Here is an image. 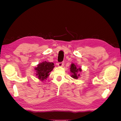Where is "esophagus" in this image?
<instances>
[{
  "mask_svg": "<svg viewBox=\"0 0 121 121\" xmlns=\"http://www.w3.org/2000/svg\"><path fill=\"white\" fill-rule=\"evenodd\" d=\"M64 65V63H59L57 64V65H58V67H63Z\"/></svg>",
  "mask_w": 121,
  "mask_h": 121,
  "instance_id": "esophagus-1",
  "label": "esophagus"
}]
</instances>
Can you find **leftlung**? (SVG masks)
Returning a JSON list of instances; mask_svg holds the SVG:
<instances>
[{
    "label": "left lung",
    "instance_id": "8db88e82",
    "mask_svg": "<svg viewBox=\"0 0 121 121\" xmlns=\"http://www.w3.org/2000/svg\"><path fill=\"white\" fill-rule=\"evenodd\" d=\"M70 72L71 73V77L74 79H78L80 75L79 74L80 72H81L82 69L81 67H79L77 64H75L74 63H72L70 65Z\"/></svg>",
    "mask_w": 121,
    "mask_h": 121
}]
</instances>
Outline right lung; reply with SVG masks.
I'll use <instances>...</instances> for the list:
<instances>
[{"mask_svg": "<svg viewBox=\"0 0 121 121\" xmlns=\"http://www.w3.org/2000/svg\"><path fill=\"white\" fill-rule=\"evenodd\" d=\"M54 68V64L52 63L46 61L41 62L38 64L34 69L36 76L39 80L43 82L49 76L50 73Z\"/></svg>", "mask_w": 121, "mask_h": 121, "instance_id": "1", "label": "right lung"}]
</instances>
